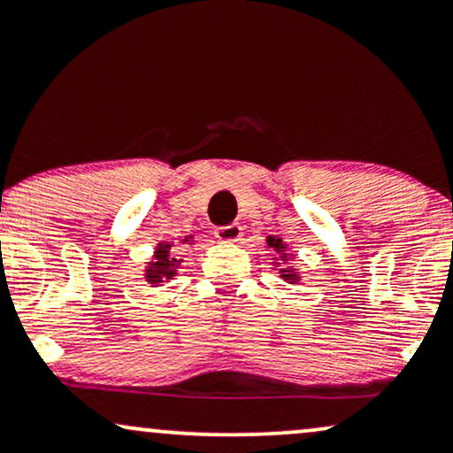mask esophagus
I'll return each instance as SVG.
<instances>
[{
  "label": "esophagus",
  "mask_w": 453,
  "mask_h": 453,
  "mask_svg": "<svg viewBox=\"0 0 453 453\" xmlns=\"http://www.w3.org/2000/svg\"><path fill=\"white\" fill-rule=\"evenodd\" d=\"M215 236H217V241H221V242H236V241H241L242 227L236 226V223H232V226L217 227Z\"/></svg>",
  "instance_id": "1"
}]
</instances>
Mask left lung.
I'll return each instance as SVG.
<instances>
[{
    "instance_id": "8db88e82",
    "label": "left lung",
    "mask_w": 453,
    "mask_h": 453,
    "mask_svg": "<svg viewBox=\"0 0 453 453\" xmlns=\"http://www.w3.org/2000/svg\"><path fill=\"white\" fill-rule=\"evenodd\" d=\"M266 242H268V247L273 249L274 253H277V256L273 257L274 259L273 264H274V268H279L280 279H285V280H288V283H298V280H300L298 270H296L294 266H289V264H292L294 256L288 251V244H285L277 236H268Z\"/></svg>"
}]
</instances>
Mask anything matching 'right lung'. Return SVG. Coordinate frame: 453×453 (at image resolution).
I'll return each instance as SVG.
<instances>
[{"label":"right lung","instance_id":"1","mask_svg":"<svg viewBox=\"0 0 453 453\" xmlns=\"http://www.w3.org/2000/svg\"><path fill=\"white\" fill-rule=\"evenodd\" d=\"M194 236H187L180 241V244H187ZM194 244V242H189ZM180 249L174 247V242H159L153 251V259L147 262V268H144V279L150 288H159V285L168 283L170 279L176 277V270H179L180 262L179 259Z\"/></svg>","mask_w":453,"mask_h":453}]
</instances>
